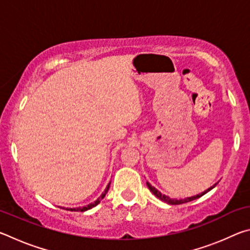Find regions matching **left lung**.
<instances>
[{"label":"left lung","instance_id":"obj_1","mask_svg":"<svg viewBox=\"0 0 250 250\" xmlns=\"http://www.w3.org/2000/svg\"><path fill=\"white\" fill-rule=\"evenodd\" d=\"M217 184V183H216ZM216 184H214L213 186H210L209 188H207L206 191H204V192H202V193H200V194H197V195H194V196H192V197H186V198H180V200H177V198H171L170 196H167V195H166V194H162L161 193L159 189H156L154 186H152L149 182H146V185H147V188H149V189L150 191L154 194V195L158 197V198H160L161 201H163V202H166V203H167V204H170V205H180V204H183V203H188V202H192V201H194V200H196V198H200L201 196H203L204 195V194H206L207 192H209L210 189H213L215 186H216Z\"/></svg>","mask_w":250,"mask_h":250}]
</instances>
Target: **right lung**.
<instances>
[{
  "label": "right lung",
  "mask_w": 250,
  "mask_h": 250,
  "mask_svg": "<svg viewBox=\"0 0 250 250\" xmlns=\"http://www.w3.org/2000/svg\"><path fill=\"white\" fill-rule=\"evenodd\" d=\"M110 183H111V182H109L108 183V185H107V188H104V191L103 192V194H101V195L97 198V200L94 202V203H90V204H88V205H86V206H83V207H76V208H66V209H68V210H71V211H86V210H88V209H91L92 207H95V206H97L99 204V203L101 202V200H103V198L105 196V194L108 193V189H109V188H110Z\"/></svg>",
  "instance_id": "add662e5"
}]
</instances>
